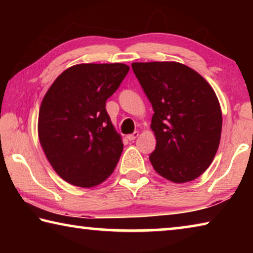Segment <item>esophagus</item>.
Listing matches in <instances>:
<instances>
[{
    "label": "esophagus",
    "instance_id": "esophagus-1",
    "mask_svg": "<svg viewBox=\"0 0 253 253\" xmlns=\"http://www.w3.org/2000/svg\"><path fill=\"white\" fill-rule=\"evenodd\" d=\"M138 135H139V132H138V131H135L134 134L127 135V139L130 140V142H132V140H135V139L137 138V137H138Z\"/></svg>",
    "mask_w": 253,
    "mask_h": 253
}]
</instances>
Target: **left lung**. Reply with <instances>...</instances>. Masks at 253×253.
Instances as JSON below:
<instances>
[{"label": "left lung", "instance_id": "obj_1", "mask_svg": "<svg viewBox=\"0 0 253 253\" xmlns=\"http://www.w3.org/2000/svg\"><path fill=\"white\" fill-rule=\"evenodd\" d=\"M154 109L151 128L156 147L154 169L174 183L198 178L219 148L222 111L213 88L202 76L179 62H134Z\"/></svg>", "mask_w": 253, "mask_h": 253}]
</instances>
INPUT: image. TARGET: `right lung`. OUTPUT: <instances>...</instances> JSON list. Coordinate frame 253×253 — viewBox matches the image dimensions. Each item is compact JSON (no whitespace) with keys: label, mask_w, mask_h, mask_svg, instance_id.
Instances as JSON below:
<instances>
[{"label":"right lung","mask_w":253,"mask_h":253,"mask_svg":"<svg viewBox=\"0 0 253 253\" xmlns=\"http://www.w3.org/2000/svg\"><path fill=\"white\" fill-rule=\"evenodd\" d=\"M128 71L124 63H80L63 71L43 97L40 144L55 173L72 185H99L116 168L124 144L105 107Z\"/></svg>","instance_id":"right-lung-1"}]
</instances>
